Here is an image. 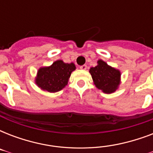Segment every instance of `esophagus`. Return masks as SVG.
I'll use <instances>...</instances> for the list:
<instances>
[{"mask_svg": "<svg viewBox=\"0 0 153 153\" xmlns=\"http://www.w3.org/2000/svg\"><path fill=\"white\" fill-rule=\"evenodd\" d=\"M81 70H86V68H87V66H86V64L82 65V66H80V67H79Z\"/></svg>", "mask_w": 153, "mask_h": 153, "instance_id": "esophagus-1", "label": "esophagus"}]
</instances>
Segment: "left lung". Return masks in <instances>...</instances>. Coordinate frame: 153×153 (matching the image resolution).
Returning a JSON list of instances; mask_svg holds the SVG:
<instances>
[{"label": "left lung", "mask_w": 153, "mask_h": 153, "mask_svg": "<svg viewBox=\"0 0 153 153\" xmlns=\"http://www.w3.org/2000/svg\"><path fill=\"white\" fill-rule=\"evenodd\" d=\"M98 63L96 67L90 69L94 82L104 93H113L120 84L121 73L117 70L108 66L102 60H98Z\"/></svg>", "instance_id": "obj_1"}]
</instances>
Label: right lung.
<instances>
[{
  "label": "right lung",
  "instance_id": "1",
  "mask_svg": "<svg viewBox=\"0 0 153 153\" xmlns=\"http://www.w3.org/2000/svg\"><path fill=\"white\" fill-rule=\"evenodd\" d=\"M74 70V63H65L62 60H58L50 67H42L38 71L36 82L44 91L57 92L64 88Z\"/></svg>",
  "mask_w": 153,
  "mask_h": 153
}]
</instances>
